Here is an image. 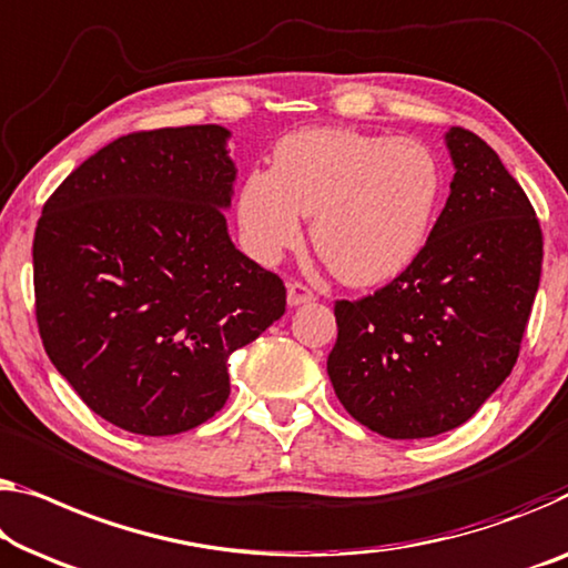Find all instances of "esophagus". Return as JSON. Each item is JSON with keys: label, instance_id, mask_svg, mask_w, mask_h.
I'll return each instance as SVG.
<instances>
[{"label": "esophagus", "instance_id": "1", "mask_svg": "<svg viewBox=\"0 0 568 568\" xmlns=\"http://www.w3.org/2000/svg\"><path fill=\"white\" fill-rule=\"evenodd\" d=\"M313 301V291L303 283H287V306H303Z\"/></svg>", "mask_w": 568, "mask_h": 568}]
</instances>
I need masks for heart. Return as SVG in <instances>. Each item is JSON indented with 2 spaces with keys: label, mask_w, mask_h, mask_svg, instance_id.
Returning <instances> with one entry per match:
<instances>
[{
  "label": "heart",
  "mask_w": 568,
  "mask_h": 568,
  "mask_svg": "<svg viewBox=\"0 0 568 568\" xmlns=\"http://www.w3.org/2000/svg\"><path fill=\"white\" fill-rule=\"evenodd\" d=\"M442 201V165L423 142L313 126L277 142L273 171L242 185L236 214L247 250L281 260L313 216V247L338 281L369 287L420 255Z\"/></svg>",
  "instance_id": "1"
}]
</instances>
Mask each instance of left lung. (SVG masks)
<instances>
[{
	"label": "left lung",
	"mask_w": 568,
	"mask_h": 568,
	"mask_svg": "<svg viewBox=\"0 0 568 568\" xmlns=\"http://www.w3.org/2000/svg\"><path fill=\"white\" fill-rule=\"evenodd\" d=\"M454 181L416 262L336 301L326 369L346 413L387 438L467 423L510 375L540 283L544 234L526 191L477 134L452 126Z\"/></svg>",
	"instance_id": "left-lung-1"
}]
</instances>
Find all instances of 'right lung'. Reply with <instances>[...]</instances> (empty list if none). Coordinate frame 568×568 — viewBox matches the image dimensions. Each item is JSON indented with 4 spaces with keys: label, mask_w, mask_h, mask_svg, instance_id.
Segmentation results:
<instances>
[{
    "label": "right lung",
    "mask_w": 568,
    "mask_h": 568,
    "mask_svg": "<svg viewBox=\"0 0 568 568\" xmlns=\"http://www.w3.org/2000/svg\"><path fill=\"white\" fill-rule=\"evenodd\" d=\"M226 140L219 124L124 134L42 206V346L81 400L130 434H183L222 410L230 354L285 313L281 277L226 232Z\"/></svg>",
    "instance_id": "obj_1"
}]
</instances>
